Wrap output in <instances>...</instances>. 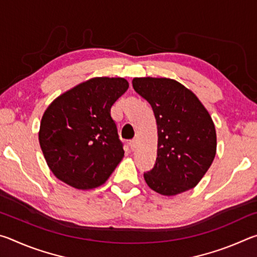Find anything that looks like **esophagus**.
Masks as SVG:
<instances>
[{
    "label": "esophagus",
    "mask_w": 257,
    "mask_h": 257,
    "mask_svg": "<svg viewBox=\"0 0 257 257\" xmlns=\"http://www.w3.org/2000/svg\"><path fill=\"white\" fill-rule=\"evenodd\" d=\"M129 146H130V149H132L133 151L136 149V147H137V141H136V139H132V141H129Z\"/></svg>",
    "instance_id": "34e87169"
}]
</instances>
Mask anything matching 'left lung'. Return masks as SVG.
<instances>
[{
  "label": "left lung",
  "instance_id": "8db88e82",
  "mask_svg": "<svg viewBox=\"0 0 257 257\" xmlns=\"http://www.w3.org/2000/svg\"><path fill=\"white\" fill-rule=\"evenodd\" d=\"M133 87L153 108L158 124V158L144 173L151 189L165 196L194 188L216 153L210 113L191 90L169 78H134Z\"/></svg>",
  "mask_w": 257,
  "mask_h": 257
}]
</instances>
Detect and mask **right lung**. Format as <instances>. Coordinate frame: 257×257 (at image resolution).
I'll return each mask as SVG.
<instances>
[{
	"label": "right lung",
	"instance_id": "right-lung-1",
	"mask_svg": "<svg viewBox=\"0 0 257 257\" xmlns=\"http://www.w3.org/2000/svg\"><path fill=\"white\" fill-rule=\"evenodd\" d=\"M128 87L124 78H92L46 108L38 139L58 179L85 190L103 185L114 171L124 151L111 106Z\"/></svg>",
	"mask_w": 257,
	"mask_h": 257
}]
</instances>
